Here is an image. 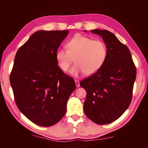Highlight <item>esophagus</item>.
<instances>
[{"instance_id":"34e87169","label":"esophagus","mask_w":148,"mask_h":148,"mask_svg":"<svg viewBox=\"0 0 148 148\" xmlns=\"http://www.w3.org/2000/svg\"><path fill=\"white\" fill-rule=\"evenodd\" d=\"M75 82L76 83V86H77V88L79 87V82L78 80H75Z\"/></svg>"}]
</instances>
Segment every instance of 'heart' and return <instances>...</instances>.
<instances>
[{"label": "heart", "mask_w": 148, "mask_h": 148, "mask_svg": "<svg viewBox=\"0 0 148 148\" xmlns=\"http://www.w3.org/2000/svg\"><path fill=\"white\" fill-rule=\"evenodd\" d=\"M68 49L58 48L56 52V58L60 69L67 71L73 61L70 73L78 76L84 73L86 75H92L99 70L104 64L107 50L106 44L101 40L78 34L75 35L66 43Z\"/></svg>", "instance_id": "heart-1"}]
</instances>
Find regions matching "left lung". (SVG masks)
<instances>
[{"instance_id":"left-lung-1","label":"left lung","mask_w":148,"mask_h":148,"mask_svg":"<svg viewBox=\"0 0 148 148\" xmlns=\"http://www.w3.org/2000/svg\"><path fill=\"white\" fill-rule=\"evenodd\" d=\"M91 32L102 38L107 55L99 70L80 82L87 93L83 109L92 122L105 125L118 119L130 104L136 70L129 49L112 33L98 29Z\"/></svg>"}]
</instances>
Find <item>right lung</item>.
Instances as JSON below:
<instances>
[{
	"label": "right lung",
	"mask_w": 148,
	"mask_h": 148,
	"mask_svg": "<svg viewBox=\"0 0 148 148\" xmlns=\"http://www.w3.org/2000/svg\"><path fill=\"white\" fill-rule=\"evenodd\" d=\"M68 30L38 31L17 51L10 82L18 108L31 122L51 127L63 118L76 88L58 66L56 52Z\"/></svg>",
	"instance_id": "obj_1"
}]
</instances>
